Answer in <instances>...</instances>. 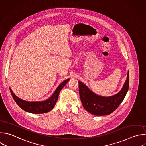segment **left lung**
I'll return each instance as SVG.
<instances>
[{
  "instance_id": "1",
  "label": "left lung",
  "mask_w": 146,
  "mask_h": 146,
  "mask_svg": "<svg viewBox=\"0 0 146 146\" xmlns=\"http://www.w3.org/2000/svg\"><path fill=\"white\" fill-rule=\"evenodd\" d=\"M129 87V72L121 90L111 96H102L91 91L84 83L79 81L80 100L84 109L96 116L107 115L113 112L122 102Z\"/></svg>"
}]
</instances>
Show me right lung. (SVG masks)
<instances>
[{
	"mask_svg": "<svg viewBox=\"0 0 146 146\" xmlns=\"http://www.w3.org/2000/svg\"><path fill=\"white\" fill-rule=\"evenodd\" d=\"M70 79L63 81L57 87L54 93L48 99L44 101L29 102L20 99L16 96L10 88L11 94L17 104L24 111L32 113H43L50 111L54 107L59 96V94L63 87L68 82Z\"/></svg>",
	"mask_w": 146,
	"mask_h": 146,
	"instance_id": "obj_1",
	"label": "right lung"
}]
</instances>
